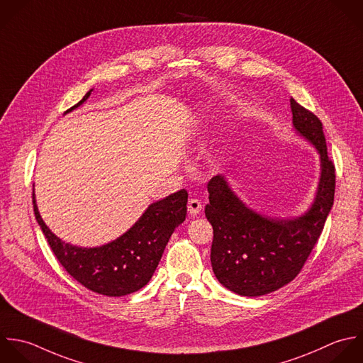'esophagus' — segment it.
<instances>
[{"mask_svg":"<svg viewBox=\"0 0 363 363\" xmlns=\"http://www.w3.org/2000/svg\"><path fill=\"white\" fill-rule=\"evenodd\" d=\"M202 209V203L196 199V198H192L188 201V212L191 216H196Z\"/></svg>","mask_w":363,"mask_h":363,"instance_id":"obj_1","label":"esophagus"}]
</instances>
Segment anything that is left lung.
Instances as JSON below:
<instances>
[{"mask_svg": "<svg viewBox=\"0 0 363 363\" xmlns=\"http://www.w3.org/2000/svg\"><path fill=\"white\" fill-rule=\"evenodd\" d=\"M296 130L321 155V178L313 208L294 220H273L247 206L230 191L223 177L208 182L205 215L213 228L211 262L216 279L228 290L259 297L293 281L318 242L334 205L335 165L328 157L321 120L290 100Z\"/></svg>", "mask_w": 363, "mask_h": 363, "instance_id": "left-lung-1", "label": "left lung"}]
</instances>
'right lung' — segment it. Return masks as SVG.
Wrapping results in <instances>:
<instances>
[{
	"label": "right lung",
	"mask_w": 363,
	"mask_h": 363,
	"mask_svg": "<svg viewBox=\"0 0 363 363\" xmlns=\"http://www.w3.org/2000/svg\"><path fill=\"white\" fill-rule=\"evenodd\" d=\"M90 91L67 111L79 107ZM188 192L181 189L158 201L121 238L101 247L82 249L57 239L43 223L32 194L35 218L62 267L82 286L107 297L138 291L152 277L164 249L186 216Z\"/></svg>",
	"instance_id": "right-lung-1"
}]
</instances>
